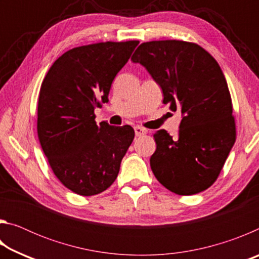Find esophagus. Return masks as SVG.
Returning a JSON list of instances; mask_svg holds the SVG:
<instances>
[{
    "label": "esophagus",
    "instance_id": "34e87169",
    "mask_svg": "<svg viewBox=\"0 0 259 259\" xmlns=\"http://www.w3.org/2000/svg\"><path fill=\"white\" fill-rule=\"evenodd\" d=\"M146 133H147L146 129L142 128V126H139V125L135 126V134H136V136H137V137H140V136H144Z\"/></svg>",
    "mask_w": 259,
    "mask_h": 259
}]
</instances>
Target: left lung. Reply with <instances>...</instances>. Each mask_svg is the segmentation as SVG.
<instances>
[{"label": "left lung", "mask_w": 259, "mask_h": 259, "mask_svg": "<svg viewBox=\"0 0 259 259\" xmlns=\"http://www.w3.org/2000/svg\"><path fill=\"white\" fill-rule=\"evenodd\" d=\"M131 60L161 87L163 104L183 115L177 137L163 129L154 134L153 174L179 195L207 190L221 174L236 135L230 90L216 59L195 43L165 40L142 43Z\"/></svg>", "instance_id": "obj_1"}]
</instances>
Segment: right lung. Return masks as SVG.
<instances>
[{
  "mask_svg": "<svg viewBox=\"0 0 259 259\" xmlns=\"http://www.w3.org/2000/svg\"><path fill=\"white\" fill-rule=\"evenodd\" d=\"M138 43L100 42L73 48L55 61L42 82L38 140L56 177L78 195L107 190L134 140L130 125H97L95 108L108 102L114 77Z\"/></svg>",
  "mask_w": 259,
  "mask_h": 259,
  "instance_id": "right-lung-1",
  "label": "right lung"
}]
</instances>
